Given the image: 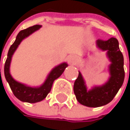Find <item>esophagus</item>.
Listing matches in <instances>:
<instances>
[{
	"label": "esophagus",
	"mask_w": 130,
	"mask_h": 130,
	"mask_svg": "<svg viewBox=\"0 0 130 130\" xmlns=\"http://www.w3.org/2000/svg\"><path fill=\"white\" fill-rule=\"evenodd\" d=\"M67 59H68V62L69 64L74 65V64L77 62V56H74V55H70V56H68V57Z\"/></svg>",
	"instance_id": "obj_1"
}]
</instances>
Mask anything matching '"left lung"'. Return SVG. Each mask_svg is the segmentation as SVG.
<instances>
[{
    "instance_id": "obj_1",
    "label": "left lung",
    "mask_w": 130,
    "mask_h": 130,
    "mask_svg": "<svg viewBox=\"0 0 130 130\" xmlns=\"http://www.w3.org/2000/svg\"><path fill=\"white\" fill-rule=\"evenodd\" d=\"M96 45L102 50L107 51V56L111 62L110 77L108 82L87 91L82 74L79 72L74 84V92L77 101L81 105L91 108L100 107L111 102L122 87L125 77L123 56L120 50L118 40L115 38L107 40L99 39Z\"/></svg>"
}]
</instances>
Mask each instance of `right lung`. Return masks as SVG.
Returning <instances> with one entry per match:
<instances>
[{
	"instance_id": "add662e5",
	"label": "right lung",
	"mask_w": 130,
	"mask_h": 130,
	"mask_svg": "<svg viewBox=\"0 0 130 130\" xmlns=\"http://www.w3.org/2000/svg\"><path fill=\"white\" fill-rule=\"evenodd\" d=\"M40 27H41V25H33L31 27H29L26 29H24V30H22L21 31H19V33L16 36L15 42L10 47V50H9L8 54H7V60H6V62L4 65L5 78H6L7 81L8 82L14 95L20 101L29 102V103L38 102L42 101L43 99H44L46 98V96L48 95V93L51 90L53 81L62 75V74L65 71V68L68 66V64L64 62V63H62L59 65L55 67L51 71V72L49 74L45 82L40 87H28L25 84L17 82L12 77V76L10 75V65L11 59H12L14 52L15 51L18 46L20 44V43L22 42V40L28 37L33 32L38 30Z\"/></svg>"
}]
</instances>
